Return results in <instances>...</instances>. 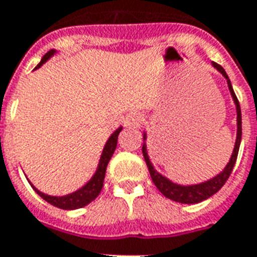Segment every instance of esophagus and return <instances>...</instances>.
I'll return each mask as SVG.
<instances>
[{"label":"esophagus","mask_w":257,"mask_h":257,"mask_svg":"<svg viewBox=\"0 0 257 257\" xmlns=\"http://www.w3.org/2000/svg\"><path fill=\"white\" fill-rule=\"evenodd\" d=\"M142 123V115L141 114H136V112H132V114H129L126 116V119H125V125L128 126V128H139Z\"/></svg>","instance_id":"esophagus-1"}]
</instances>
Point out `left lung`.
Listing matches in <instances>:
<instances>
[{
    "mask_svg": "<svg viewBox=\"0 0 257 257\" xmlns=\"http://www.w3.org/2000/svg\"><path fill=\"white\" fill-rule=\"evenodd\" d=\"M213 68H216L218 72L221 73L222 76L227 80V85H228V90L231 93V97L234 100L235 110H236V139H235L234 150L232 154L229 157V161L227 163V166L224 167V170L221 172H218L217 175H214L213 178L207 179L204 182H199V184H191V185H181L174 182L170 178H167L166 175L160 174L154 166L150 161L149 153H147V135L146 132H143V146H142V152H143V157L146 161L147 168L150 172V177L153 179L154 185L157 186L163 195L168 199H171L174 202H178V203L184 204H196L203 202L206 199H209L210 196H213L214 193L220 191L222 188V185L227 182V179L231 175V171L235 166V161L238 157V150H239V145H241V138H242V116H241V107L238 103V98L235 96L234 89L232 85L229 82V78L227 72L224 71V68L221 65H218L216 62H211Z\"/></svg>",
    "mask_w": 257,
    "mask_h": 257,
    "instance_id": "1",
    "label": "left lung"
}]
</instances>
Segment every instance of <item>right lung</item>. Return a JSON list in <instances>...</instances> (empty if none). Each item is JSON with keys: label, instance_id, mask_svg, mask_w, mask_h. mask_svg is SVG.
Listing matches in <instances>:
<instances>
[{"label": "right lung", "instance_id": "add662e5", "mask_svg": "<svg viewBox=\"0 0 257 257\" xmlns=\"http://www.w3.org/2000/svg\"><path fill=\"white\" fill-rule=\"evenodd\" d=\"M55 53H57V50H50V51L41 58L40 64L36 66V69L40 68L43 64H46ZM121 131H122V126H119V128L115 129V131L111 134V136L108 138V141L105 142V145H104L103 152H101V156H100V160H98L97 168H96V171L93 174V177H91L82 188H79L78 191L72 192V193H68V195H64V196H51V195H46V193H43V192L39 191L35 185L32 184L28 179L29 182H30V185H32V188H33L36 191V193L40 197H43L46 202H48L50 204H53L55 207H60V209L62 210H75L87 206V204L90 203V202H93V200L98 196V193L101 192V188H103L104 184V177H105V170H107V166H108V161H110L111 157H112V154L115 152L116 143H118V135H119Z\"/></svg>", "mask_w": 257, "mask_h": 257}]
</instances>
